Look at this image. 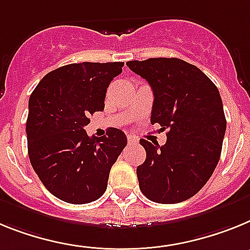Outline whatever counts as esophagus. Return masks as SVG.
<instances>
[{
  "instance_id": "obj_1",
  "label": "esophagus",
  "mask_w": 250,
  "mask_h": 250,
  "mask_svg": "<svg viewBox=\"0 0 250 250\" xmlns=\"http://www.w3.org/2000/svg\"><path fill=\"white\" fill-rule=\"evenodd\" d=\"M128 140V145H137L138 143V138L133 137V136H127Z\"/></svg>"
}]
</instances>
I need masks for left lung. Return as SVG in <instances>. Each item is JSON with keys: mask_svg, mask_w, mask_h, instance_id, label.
I'll list each match as a JSON object with an SVG mask.
<instances>
[{"mask_svg": "<svg viewBox=\"0 0 250 250\" xmlns=\"http://www.w3.org/2000/svg\"><path fill=\"white\" fill-rule=\"evenodd\" d=\"M153 92L151 123L167 129L164 146L141 140L146 160L137 167L142 194L176 204L197 194L219 162L227 129L218 88L200 69L177 58L127 62Z\"/></svg>", "mask_w": 250, "mask_h": 250, "instance_id": "obj_1", "label": "left lung"}]
</instances>
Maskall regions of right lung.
Masks as SVG:
<instances>
[{
  "label": "right lung",
  "mask_w": 250,
  "mask_h": 250,
  "mask_svg": "<svg viewBox=\"0 0 250 250\" xmlns=\"http://www.w3.org/2000/svg\"><path fill=\"white\" fill-rule=\"evenodd\" d=\"M125 62L69 64L46 74L29 99L26 122L31 166L45 188L69 204L95 201L107 190L127 145L121 129L89 137V116L104 109L107 88Z\"/></svg>",
  "instance_id": "add662e5"
}]
</instances>
